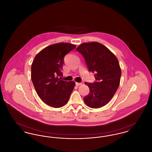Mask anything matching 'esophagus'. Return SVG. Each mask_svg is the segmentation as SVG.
<instances>
[{
	"label": "esophagus",
	"mask_w": 152,
	"mask_h": 152,
	"mask_svg": "<svg viewBox=\"0 0 152 152\" xmlns=\"http://www.w3.org/2000/svg\"><path fill=\"white\" fill-rule=\"evenodd\" d=\"M82 84V83H76V85L77 86H79Z\"/></svg>",
	"instance_id": "1"
}]
</instances>
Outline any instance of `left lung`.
Masks as SVG:
<instances>
[{"label":"left lung","mask_w":152,"mask_h":152,"mask_svg":"<svg viewBox=\"0 0 152 152\" xmlns=\"http://www.w3.org/2000/svg\"><path fill=\"white\" fill-rule=\"evenodd\" d=\"M76 50L84 58L89 72L94 73L96 81L86 83L89 94L84 101L92 108H99L108 104L120 85L121 71L116 56L105 46L97 42L85 43Z\"/></svg>","instance_id":"8db88e82"}]
</instances>
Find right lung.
<instances>
[{"label": "right lung", "mask_w": 152, "mask_h": 152, "mask_svg": "<svg viewBox=\"0 0 152 152\" xmlns=\"http://www.w3.org/2000/svg\"><path fill=\"white\" fill-rule=\"evenodd\" d=\"M76 45L66 43L54 44L40 51L31 65V80L42 100L53 108L68 102L75 86L73 81L61 80L64 58Z\"/></svg>", "instance_id": "obj_1"}]
</instances>
